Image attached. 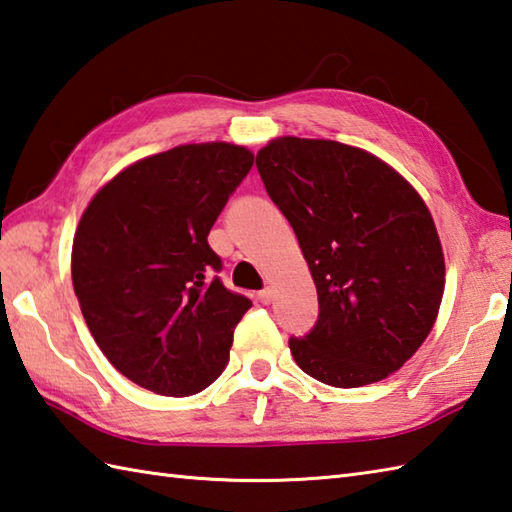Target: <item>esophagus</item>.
<instances>
[{"instance_id": "esophagus-1", "label": "esophagus", "mask_w": 512, "mask_h": 512, "mask_svg": "<svg viewBox=\"0 0 512 512\" xmlns=\"http://www.w3.org/2000/svg\"><path fill=\"white\" fill-rule=\"evenodd\" d=\"M258 300L263 302V305H269V302L274 300V289H271V287H265L263 291H258Z\"/></svg>"}]
</instances>
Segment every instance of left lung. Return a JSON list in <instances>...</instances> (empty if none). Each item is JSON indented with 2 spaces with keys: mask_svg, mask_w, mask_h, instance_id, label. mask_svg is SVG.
<instances>
[{
  "mask_svg": "<svg viewBox=\"0 0 512 512\" xmlns=\"http://www.w3.org/2000/svg\"><path fill=\"white\" fill-rule=\"evenodd\" d=\"M256 168L318 289L316 325L289 338L298 367L342 389L398 371L444 294L442 245L420 194L378 156L338 141L276 139Z\"/></svg>",
  "mask_w": 512,
  "mask_h": 512,
  "instance_id": "obj_1",
  "label": "left lung"
}]
</instances>
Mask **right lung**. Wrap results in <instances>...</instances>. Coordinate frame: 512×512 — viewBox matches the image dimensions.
<instances>
[{
    "label": "right lung",
    "mask_w": 512,
    "mask_h": 512,
    "mask_svg": "<svg viewBox=\"0 0 512 512\" xmlns=\"http://www.w3.org/2000/svg\"><path fill=\"white\" fill-rule=\"evenodd\" d=\"M254 165L241 145H179L97 192L72 243V285L112 367L159 395H194L227 367L252 300L216 274L207 243L229 196Z\"/></svg>",
    "instance_id": "obj_1"
}]
</instances>
